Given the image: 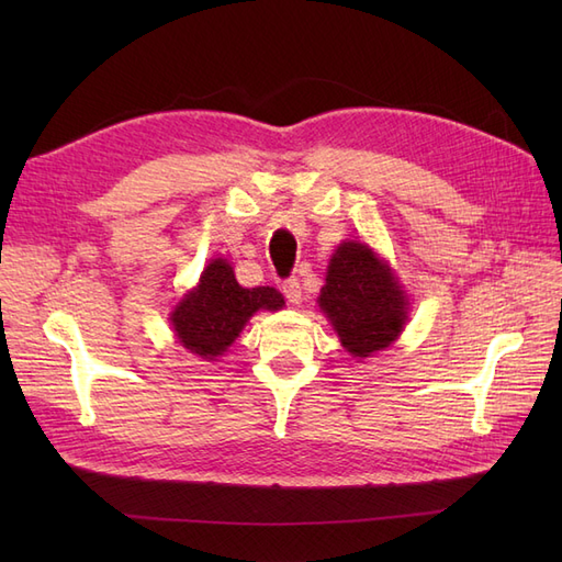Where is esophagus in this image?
I'll list each match as a JSON object with an SVG mask.
<instances>
[{"instance_id": "34e87169", "label": "esophagus", "mask_w": 562, "mask_h": 562, "mask_svg": "<svg viewBox=\"0 0 562 562\" xmlns=\"http://www.w3.org/2000/svg\"><path fill=\"white\" fill-rule=\"evenodd\" d=\"M283 295L288 297V302H293V304L302 302V285H300V281L295 277L283 281Z\"/></svg>"}]
</instances>
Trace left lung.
<instances>
[{
    "mask_svg": "<svg viewBox=\"0 0 562 562\" xmlns=\"http://www.w3.org/2000/svg\"><path fill=\"white\" fill-rule=\"evenodd\" d=\"M318 307L328 314L339 342L361 359L394 342L407 321V302L389 267L372 248L353 241L335 250Z\"/></svg>",
    "mask_w": 562,
    "mask_h": 562,
    "instance_id": "1",
    "label": "left lung"
}]
</instances>
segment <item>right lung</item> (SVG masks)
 Returning a JSON list of instances; mask_svg holds the SVG:
<instances>
[{"label": "right lung", "mask_w": 562, "mask_h": 562, "mask_svg": "<svg viewBox=\"0 0 562 562\" xmlns=\"http://www.w3.org/2000/svg\"><path fill=\"white\" fill-rule=\"evenodd\" d=\"M283 304L274 288H244L236 283L234 269L217 258L203 269L194 291L182 297L171 314V323L184 349L213 361L239 337L255 312H277Z\"/></svg>", "instance_id": "right-lung-1"}]
</instances>
